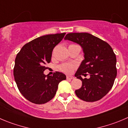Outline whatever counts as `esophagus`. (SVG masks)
<instances>
[{
	"label": "esophagus",
	"instance_id": "esophagus-1",
	"mask_svg": "<svg viewBox=\"0 0 128 128\" xmlns=\"http://www.w3.org/2000/svg\"><path fill=\"white\" fill-rule=\"evenodd\" d=\"M66 78L70 79V80H74V77H73V76H67Z\"/></svg>",
	"mask_w": 128,
	"mask_h": 128
}]
</instances>
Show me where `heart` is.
Masks as SVG:
<instances>
[{
    "instance_id": "heart-1",
    "label": "heart",
    "mask_w": 128,
    "mask_h": 128,
    "mask_svg": "<svg viewBox=\"0 0 128 128\" xmlns=\"http://www.w3.org/2000/svg\"><path fill=\"white\" fill-rule=\"evenodd\" d=\"M76 68V64L75 63H65V64H61L58 67V69L64 73L71 74L73 72Z\"/></svg>"
}]
</instances>
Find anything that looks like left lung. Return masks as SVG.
I'll use <instances>...</instances> for the list:
<instances>
[{
	"label": "left lung",
	"instance_id": "8db88e82",
	"mask_svg": "<svg viewBox=\"0 0 128 128\" xmlns=\"http://www.w3.org/2000/svg\"><path fill=\"white\" fill-rule=\"evenodd\" d=\"M79 44L83 48L84 59L75 74L82 86L75 91L76 96L86 102H95L110 90L117 76L116 57L106 42L88 33H68L64 38ZM88 73L90 78L82 75Z\"/></svg>",
	"mask_w": 128,
	"mask_h": 128
}]
</instances>
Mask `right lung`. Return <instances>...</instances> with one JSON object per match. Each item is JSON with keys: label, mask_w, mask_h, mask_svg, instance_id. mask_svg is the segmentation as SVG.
<instances>
[{"label": "right lung", "mask_w": 128, "mask_h": 128, "mask_svg": "<svg viewBox=\"0 0 128 128\" xmlns=\"http://www.w3.org/2000/svg\"><path fill=\"white\" fill-rule=\"evenodd\" d=\"M65 33L46 34L25 44L16 56L14 76L20 93L30 102L43 104L52 100L64 74L56 72L44 74L45 64L50 62L54 48L64 38Z\"/></svg>", "instance_id": "1"}]
</instances>
